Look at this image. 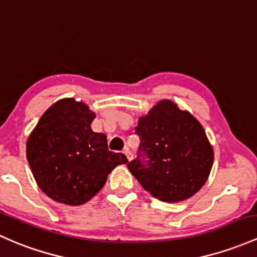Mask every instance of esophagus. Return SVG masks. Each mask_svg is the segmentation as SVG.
<instances>
[{
	"mask_svg": "<svg viewBox=\"0 0 257 257\" xmlns=\"http://www.w3.org/2000/svg\"><path fill=\"white\" fill-rule=\"evenodd\" d=\"M123 153H125V156H126V158H127V161H131V159L134 158V154H132L131 152L127 150V148H126V150L123 151Z\"/></svg>",
	"mask_w": 257,
	"mask_h": 257,
	"instance_id": "esophagus-1",
	"label": "esophagus"
}]
</instances>
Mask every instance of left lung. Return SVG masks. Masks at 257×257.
Here are the masks:
<instances>
[{"instance_id":"left-lung-1","label":"left lung","mask_w":257,"mask_h":257,"mask_svg":"<svg viewBox=\"0 0 257 257\" xmlns=\"http://www.w3.org/2000/svg\"><path fill=\"white\" fill-rule=\"evenodd\" d=\"M137 158L127 163L146 191L164 202L194 196L206 183L213 150L201 123L170 100H162L140 117Z\"/></svg>"}]
</instances>
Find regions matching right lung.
Listing matches in <instances>:
<instances>
[{"label": "right lung", "mask_w": 257, "mask_h": 257, "mask_svg": "<svg viewBox=\"0 0 257 257\" xmlns=\"http://www.w3.org/2000/svg\"><path fill=\"white\" fill-rule=\"evenodd\" d=\"M94 117L84 103L62 99L44 112L27 141L33 175L54 201L83 205L116 165L128 162L125 154L107 150L105 135L93 131Z\"/></svg>", "instance_id": "right-lung-1"}]
</instances>
